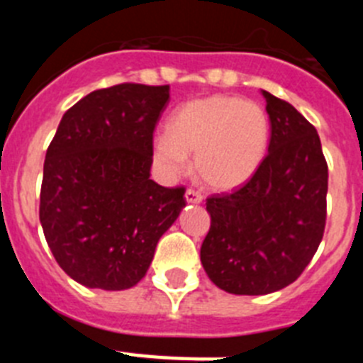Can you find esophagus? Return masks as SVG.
Masks as SVG:
<instances>
[{
  "label": "esophagus",
  "mask_w": 363,
  "mask_h": 363,
  "mask_svg": "<svg viewBox=\"0 0 363 363\" xmlns=\"http://www.w3.org/2000/svg\"><path fill=\"white\" fill-rule=\"evenodd\" d=\"M185 200H187V203H201L203 196H201V192L194 191V189H187L185 191Z\"/></svg>",
  "instance_id": "1"
}]
</instances>
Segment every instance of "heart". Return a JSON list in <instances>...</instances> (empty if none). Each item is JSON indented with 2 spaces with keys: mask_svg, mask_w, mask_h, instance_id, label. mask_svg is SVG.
<instances>
[{
  "mask_svg": "<svg viewBox=\"0 0 363 363\" xmlns=\"http://www.w3.org/2000/svg\"><path fill=\"white\" fill-rule=\"evenodd\" d=\"M167 130L152 140L156 167L174 178L189 169V154H196L198 176L216 191L247 184L264 163L271 140L267 111L230 94L191 99L176 108Z\"/></svg>",
  "mask_w": 363,
  "mask_h": 363,
  "instance_id": "obj_1",
  "label": "heart"
}]
</instances>
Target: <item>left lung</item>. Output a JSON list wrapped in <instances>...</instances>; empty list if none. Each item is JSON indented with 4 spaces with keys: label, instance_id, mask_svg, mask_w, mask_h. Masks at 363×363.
<instances>
[{
    "label": "left lung",
    "instance_id": "obj_1",
    "mask_svg": "<svg viewBox=\"0 0 363 363\" xmlns=\"http://www.w3.org/2000/svg\"><path fill=\"white\" fill-rule=\"evenodd\" d=\"M271 140L256 174L238 191L207 198L211 229L200 249L214 285L230 294H269L293 284L322 242L327 162L313 125L262 91Z\"/></svg>",
    "mask_w": 363,
    "mask_h": 363
}]
</instances>
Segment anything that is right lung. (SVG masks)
<instances>
[{
    "label": "right lung",
    "instance_id": "add662e5",
    "mask_svg": "<svg viewBox=\"0 0 363 363\" xmlns=\"http://www.w3.org/2000/svg\"><path fill=\"white\" fill-rule=\"evenodd\" d=\"M169 85L120 83L63 114L47 149L40 221L60 267L91 289H130L185 207V189L150 179Z\"/></svg>",
    "mask_w": 363,
    "mask_h": 363
}]
</instances>
